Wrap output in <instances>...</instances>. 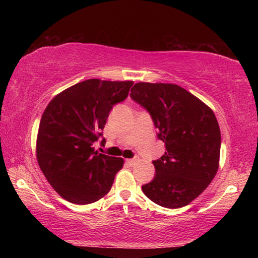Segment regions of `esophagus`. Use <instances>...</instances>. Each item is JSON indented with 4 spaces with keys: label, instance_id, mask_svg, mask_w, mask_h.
Returning <instances> with one entry per match:
<instances>
[{
    "label": "esophagus",
    "instance_id": "1",
    "mask_svg": "<svg viewBox=\"0 0 258 258\" xmlns=\"http://www.w3.org/2000/svg\"><path fill=\"white\" fill-rule=\"evenodd\" d=\"M135 163H137V159H126V164L128 166H133L135 165Z\"/></svg>",
    "mask_w": 258,
    "mask_h": 258
}]
</instances>
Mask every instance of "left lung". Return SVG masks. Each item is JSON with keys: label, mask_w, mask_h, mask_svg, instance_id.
<instances>
[{"label": "left lung", "mask_w": 258, "mask_h": 258, "mask_svg": "<svg viewBox=\"0 0 258 258\" xmlns=\"http://www.w3.org/2000/svg\"><path fill=\"white\" fill-rule=\"evenodd\" d=\"M131 98L150 113L166 151L154 160V180L142 185L151 202L166 208L189 205L218 169L221 132L213 110L183 87L137 83Z\"/></svg>", "instance_id": "left-lung-1"}]
</instances>
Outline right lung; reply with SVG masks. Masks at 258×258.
I'll return each instance as SVG.
<instances>
[{"instance_id":"1","label":"right lung","mask_w":258,"mask_h":258,"mask_svg":"<svg viewBox=\"0 0 258 258\" xmlns=\"http://www.w3.org/2000/svg\"><path fill=\"white\" fill-rule=\"evenodd\" d=\"M133 82L77 83L51 100L38 127L36 156L51 186L67 202L86 205L110 191L123 158L99 154L109 112L127 98ZM101 142H106L102 139Z\"/></svg>"}]
</instances>
